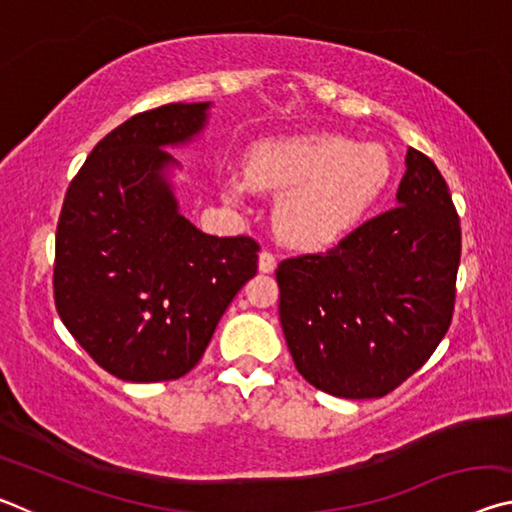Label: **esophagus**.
Segmentation results:
<instances>
[{
    "mask_svg": "<svg viewBox=\"0 0 512 512\" xmlns=\"http://www.w3.org/2000/svg\"><path fill=\"white\" fill-rule=\"evenodd\" d=\"M275 266H277V259L271 250H262V253H259V271L273 273Z\"/></svg>",
    "mask_w": 512,
    "mask_h": 512,
    "instance_id": "34e87169",
    "label": "esophagus"
}]
</instances>
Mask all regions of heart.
I'll list each match as a JSON object with an SVG mask.
<instances>
[{"instance_id": "b5f03b06", "label": "heart", "mask_w": 512, "mask_h": 512, "mask_svg": "<svg viewBox=\"0 0 512 512\" xmlns=\"http://www.w3.org/2000/svg\"><path fill=\"white\" fill-rule=\"evenodd\" d=\"M393 164L377 144H354L341 135L282 137L257 144L248 173L225 178V196L246 203L255 187L283 192L275 228L284 241L320 248L357 228L391 183Z\"/></svg>"}]
</instances>
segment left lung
<instances>
[{"instance_id": "8db88e82", "label": "left lung", "mask_w": 512, "mask_h": 512, "mask_svg": "<svg viewBox=\"0 0 512 512\" xmlns=\"http://www.w3.org/2000/svg\"><path fill=\"white\" fill-rule=\"evenodd\" d=\"M397 203L325 253L277 264L284 339L318 391L388 395L427 363L452 323L461 219L438 167L415 149Z\"/></svg>"}]
</instances>
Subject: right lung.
Instances as JSON below:
<instances>
[{"label":"right lung","mask_w":512,"mask_h":512,"mask_svg":"<svg viewBox=\"0 0 512 512\" xmlns=\"http://www.w3.org/2000/svg\"><path fill=\"white\" fill-rule=\"evenodd\" d=\"M210 103L137 112L94 146L56 228L60 320L124 381L187 375L237 291L257 273L250 237L205 235L178 212L162 146L192 140Z\"/></svg>","instance_id":"add662e5"}]
</instances>
